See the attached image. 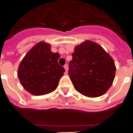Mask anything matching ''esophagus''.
<instances>
[{"mask_svg": "<svg viewBox=\"0 0 133 133\" xmlns=\"http://www.w3.org/2000/svg\"><path fill=\"white\" fill-rule=\"evenodd\" d=\"M64 67V68H65V71L68 72V64H65Z\"/></svg>", "mask_w": 133, "mask_h": 133, "instance_id": "esophagus-1", "label": "esophagus"}]
</instances>
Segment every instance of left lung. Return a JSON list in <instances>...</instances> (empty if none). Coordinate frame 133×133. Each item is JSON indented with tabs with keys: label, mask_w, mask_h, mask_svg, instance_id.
Masks as SVG:
<instances>
[{
	"label": "left lung",
	"mask_w": 133,
	"mask_h": 133,
	"mask_svg": "<svg viewBox=\"0 0 133 133\" xmlns=\"http://www.w3.org/2000/svg\"><path fill=\"white\" fill-rule=\"evenodd\" d=\"M68 73L77 91L95 97L103 95L112 84L116 66L101 46L87 40L75 48Z\"/></svg>",
	"instance_id": "obj_1"
}]
</instances>
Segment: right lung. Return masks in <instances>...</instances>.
<instances>
[{
  "instance_id": "1",
  "label": "right lung",
  "mask_w": 133,
  "mask_h": 133,
  "mask_svg": "<svg viewBox=\"0 0 133 133\" xmlns=\"http://www.w3.org/2000/svg\"><path fill=\"white\" fill-rule=\"evenodd\" d=\"M58 53L51 51V45L40 42L32 47L19 64L18 78L24 89L35 95H43L56 90L65 69L60 65Z\"/></svg>"
}]
</instances>
